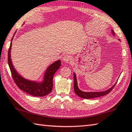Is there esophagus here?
<instances>
[{"instance_id":"34e87169","label":"esophagus","mask_w":132,"mask_h":132,"mask_svg":"<svg viewBox=\"0 0 132 132\" xmlns=\"http://www.w3.org/2000/svg\"><path fill=\"white\" fill-rule=\"evenodd\" d=\"M63 61L65 63H69L71 62L72 57L70 56L69 55H64L63 57Z\"/></svg>"}]
</instances>
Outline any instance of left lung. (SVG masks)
<instances>
[{"label":"left lung","instance_id":"left-lung-1","mask_svg":"<svg viewBox=\"0 0 132 132\" xmlns=\"http://www.w3.org/2000/svg\"><path fill=\"white\" fill-rule=\"evenodd\" d=\"M112 33L114 34V32L112 31ZM74 90L75 93L77 94L78 96L80 97L84 98V99H92V98H97V97H100L102 96H104L105 95L108 94V93H110L112 90L113 89V87H115L116 84L114 85L113 86L111 87L110 89L108 90L104 91V92H82L80 90H79L78 87L77 86V80H76V75L74 73Z\"/></svg>","mask_w":132,"mask_h":132}]
</instances>
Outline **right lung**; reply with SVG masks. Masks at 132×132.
<instances>
[{
  "instance_id": "right-lung-1",
  "label": "right lung",
  "mask_w": 132,
  "mask_h": 132,
  "mask_svg": "<svg viewBox=\"0 0 132 132\" xmlns=\"http://www.w3.org/2000/svg\"><path fill=\"white\" fill-rule=\"evenodd\" d=\"M14 36V35H13ZM13 40V38L11 41ZM12 42L10 48L8 49V63L10 67V71L11 72L12 77L13 78L14 82L16 84L17 87L20 89L24 91L25 93L35 96H44L48 94L51 92L53 87V77L57 71V70L60 68L61 65L60 60H57L55 63H52L47 69V71L45 75V79L43 82L42 84H38L30 81L25 78H23L16 72L14 67L12 64L11 59V48Z\"/></svg>"
}]
</instances>
